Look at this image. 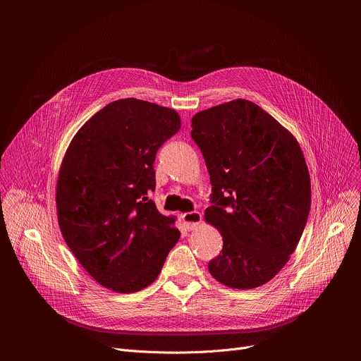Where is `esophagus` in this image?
<instances>
[{
  "instance_id": "1",
  "label": "esophagus",
  "mask_w": 361,
  "mask_h": 361,
  "mask_svg": "<svg viewBox=\"0 0 361 361\" xmlns=\"http://www.w3.org/2000/svg\"><path fill=\"white\" fill-rule=\"evenodd\" d=\"M181 220H183L187 230H194L201 223V214L198 212L185 213V214L181 216Z\"/></svg>"
}]
</instances>
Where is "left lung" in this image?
I'll return each mask as SVG.
<instances>
[{
    "label": "left lung",
    "mask_w": 361,
    "mask_h": 361,
    "mask_svg": "<svg viewBox=\"0 0 361 361\" xmlns=\"http://www.w3.org/2000/svg\"><path fill=\"white\" fill-rule=\"evenodd\" d=\"M191 127L213 185L204 219L223 235L210 274L231 288L260 287L286 266L310 213V174L300 144L241 98L197 113Z\"/></svg>",
    "instance_id": "obj_1"
}]
</instances>
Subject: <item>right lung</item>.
Here are the masks:
<instances>
[{
    "mask_svg": "<svg viewBox=\"0 0 361 361\" xmlns=\"http://www.w3.org/2000/svg\"><path fill=\"white\" fill-rule=\"evenodd\" d=\"M181 127L176 110L124 98L74 135L57 180L61 234L102 287L135 293L156 280L180 238L174 217L147 197L156 188L159 148Z\"/></svg>",
    "mask_w": 361,
    "mask_h": 361,
    "instance_id": "right-lung-1",
    "label": "right lung"
}]
</instances>
